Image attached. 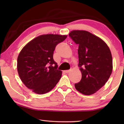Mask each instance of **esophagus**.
Segmentation results:
<instances>
[{
  "label": "esophagus",
  "instance_id": "34e87169",
  "mask_svg": "<svg viewBox=\"0 0 124 124\" xmlns=\"http://www.w3.org/2000/svg\"><path fill=\"white\" fill-rule=\"evenodd\" d=\"M70 70H64V72L66 73H68L69 72H70Z\"/></svg>",
  "mask_w": 124,
  "mask_h": 124
}]
</instances>
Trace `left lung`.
Here are the masks:
<instances>
[{
  "label": "left lung",
  "mask_w": 124,
  "mask_h": 124,
  "mask_svg": "<svg viewBox=\"0 0 124 124\" xmlns=\"http://www.w3.org/2000/svg\"><path fill=\"white\" fill-rule=\"evenodd\" d=\"M69 36L79 45V64L82 77L75 87L80 93L90 95L105 85L113 70L110 50L99 37L85 31H73Z\"/></svg>",
  "instance_id": "obj_1"
}]
</instances>
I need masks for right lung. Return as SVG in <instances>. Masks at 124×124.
<instances>
[{
    "label": "right lung",
    "instance_id": "add662e5",
    "mask_svg": "<svg viewBox=\"0 0 124 124\" xmlns=\"http://www.w3.org/2000/svg\"><path fill=\"white\" fill-rule=\"evenodd\" d=\"M67 35L45 34L35 38L24 46L17 58V71L23 83L38 94L54 89L62 76L53 54L58 44Z\"/></svg>",
    "mask_w": 124,
    "mask_h": 124
}]
</instances>
